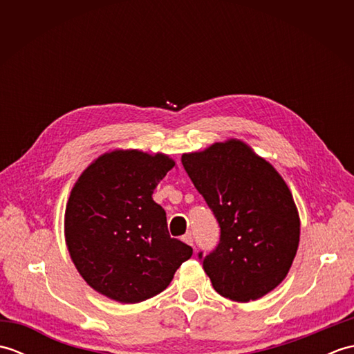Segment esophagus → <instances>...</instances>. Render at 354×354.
Returning a JSON list of instances; mask_svg holds the SVG:
<instances>
[{
  "label": "esophagus",
  "mask_w": 354,
  "mask_h": 354,
  "mask_svg": "<svg viewBox=\"0 0 354 354\" xmlns=\"http://www.w3.org/2000/svg\"><path fill=\"white\" fill-rule=\"evenodd\" d=\"M183 242H185L187 245L193 246V236H192V232H187L185 236H183Z\"/></svg>",
  "instance_id": "esophagus-1"
}]
</instances>
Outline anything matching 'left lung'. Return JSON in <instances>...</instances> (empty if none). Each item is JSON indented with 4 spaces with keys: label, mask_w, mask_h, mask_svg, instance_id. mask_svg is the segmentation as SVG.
<instances>
[{
    "label": "left lung",
    "mask_w": 354,
    "mask_h": 354,
    "mask_svg": "<svg viewBox=\"0 0 354 354\" xmlns=\"http://www.w3.org/2000/svg\"><path fill=\"white\" fill-rule=\"evenodd\" d=\"M181 160L221 227L219 245L202 261L214 290L237 303L265 297L289 274L299 243V214L288 184L237 138Z\"/></svg>",
    "instance_id": "obj_1"
}]
</instances>
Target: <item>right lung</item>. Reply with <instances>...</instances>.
I'll return each mask as SVG.
<instances>
[{"instance_id":"obj_1","label":"right lung","mask_w":354,"mask_h":354,"mask_svg":"<svg viewBox=\"0 0 354 354\" xmlns=\"http://www.w3.org/2000/svg\"><path fill=\"white\" fill-rule=\"evenodd\" d=\"M165 153L104 152L82 171L65 208V243L88 286L135 304L161 293L193 250L171 239L152 194L175 167Z\"/></svg>"}]
</instances>
